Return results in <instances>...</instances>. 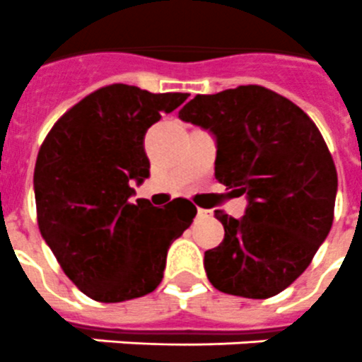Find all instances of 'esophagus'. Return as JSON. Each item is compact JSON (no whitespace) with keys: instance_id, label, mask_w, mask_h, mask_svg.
Wrapping results in <instances>:
<instances>
[{"instance_id":"esophagus-1","label":"esophagus","mask_w":362,"mask_h":362,"mask_svg":"<svg viewBox=\"0 0 362 362\" xmlns=\"http://www.w3.org/2000/svg\"><path fill=\"white\" fill-rule=\"evenodd\" d=\"M209 215H211V214H209L208 209H202V208L197 209V217H199V218H208Z\"/></svg>"}]
</instances>
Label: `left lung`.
<instances>
[{
  "label": "left lung",
  "instance_id": "1",
  "mask_svg": "<svg viewBox=\"0 0 362 362\" xmlns=\"http://www.w3.org/2000/svg\"><path fill=\"white\" fill-rule=\"evenodd\" d=\"M178 117L215 136V178L248 200L241 218L215 211L224 239L204 254L208 279L243 298L281 293L333 224L337 169L320 130L300 106L257 84L197 95Z\"/></svg>",
  "mask_w": 362,
  "mask_h": 362
}]
</instances>
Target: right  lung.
<instances>
[{
    "label": "right lung",
    "instance_id": "obj_1",
    "mask_svg": "<svg viewBox=\"0 0 362 362\" xmlns=\"http://www.w3.org/2000/svg\"><path fill=\"white\" fill-rule=\"evenodd\" d=\"M187 93H151L110 84L86 95L53 124L38 151V228L73 284L92 300L124 302L153 293L167 250L197 208L175 199L154 208L132 184L148 176L144 139L151 124Z\"/></svg>",
    "mask_w": 362,
    "mask_h": 362
}]
</instances>
